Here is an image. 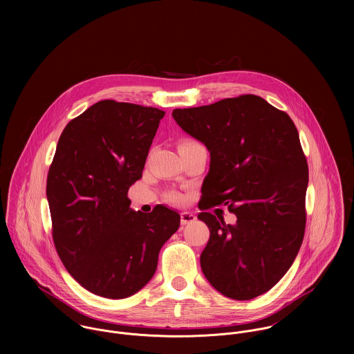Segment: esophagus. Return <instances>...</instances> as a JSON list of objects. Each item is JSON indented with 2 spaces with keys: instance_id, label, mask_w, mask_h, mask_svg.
Masks as SVG:
<instances>
[{
  "instance_id": "34e87169",
  "label": "esophagus",
  "mask_w": 354,
  "mask_h": 354,
  "mask_svg": "<svg viewBox=\"0 0 354 354\" xmlns=\"http://www.w3.org/2000/svg\"><path fill=\"white\" fill-rule=\"evenodd\" d=\"M198 218L195 214L189 212V211H183L181 212V225H188V223H192L195 222Z\"/></svg>"
}]
</instances>
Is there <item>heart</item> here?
I'll return each instance as SVG.
<instances>
[{
  "mask_svg": "<svg viewBox=\"0 0 354 354\" xmlns=\"http://www.w3.org/2000/svg\"><path fill=\"white\" fill-rule=\"evenodd\" d=\"M196 142H194V140H191V139H187V140H183L181 143H180V146H189V145H195ZM170 199L171 201H174V202H180L183 198H181V195H178V194H171L170 195Z\"/></svg>",
  "mask_w": 354,
  "mask_h": 354,
  "instance_id": "1",
  "label": "heart"
}]
</instances>
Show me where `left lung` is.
Wrapping results in <instances>:
<instances>
[{
	"label": "left lung",
	"mask_w": 354,
	"mask_h": 354,
	"mask_svg": "<svg viewBox=\"0 0 354 354\" xmlns=\"http://www.w3.org/2000/svg\"><path fill=\"white\" fill-rule=\"evenodd\" d=\"M174 121L209 152L202 209L229 205L236 225L209 212L201 254L207 281L223 296L251 300L288 272L305 230L308 163L292 118L257 95L174 109Z\"/></svg>",
	"instance_id": "left-lung-1"
}]
</instances>
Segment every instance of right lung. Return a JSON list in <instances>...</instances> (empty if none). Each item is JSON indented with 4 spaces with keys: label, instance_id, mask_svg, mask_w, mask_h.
I'll return each instance as SVG.
<instances>
[{
    "label": "right lung",
    "instance_id": "add662e5",
    "mask_svg": "<svg viewBox=\"0 0 354 354\" xmlns=\"http://www.w3.org/2000/svg\"><path fill=\"white\" fill-rule=\"evenodd\" d=\"M165 111L101 101L62 131L48 174L53 240L68 272L88 292L125 299L155 274L180 214L162 204L133 211L127 194L145 169Z\"/></svg>",
    "mask_w": 354,
    "mask_h": 354
}]
</instances>
